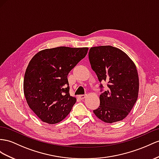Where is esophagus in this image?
<instances>
[{"label": "esophagus", "mask_w": 159, "mask_h": 159, "mask_svg": "<svg viewBox=\"0 0 159 159\" xmlns=\"http://www.w3.org/2000/svg\"><path fill=\"white\" fill-rule=\"evenodd\" d=\"M86 96H87V95H79V98L80 99H81V100H83V99H85V97H86Z\"/></svg>", "instance_id": "1"}]
</instances>
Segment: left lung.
<instances>
[{
	"mask_svg": "<svg viewBox=\"0 0 159 159\" xmlns=\"http://www.w3.org/2000/svg\"><path fill=\"white\" fill-rule=\"evenodd\" d=\"M89 58L99 82L108 83V90L100 95V105L93 113L105 123L123 120L136 103L139 92L135 64L124 52L111 46L91 48Z\"/></svg>",
	"mask_w": 159,
	"mask_h": 159,
	"instance_id": "left-lung-1",
	"label": "left lung"
}]
</instances>
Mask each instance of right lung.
Segmentation results:
<instances>
[{
  "mask_svg": "<svg viewBox=\"0 0 159 159\" xmlns=\"http://www.w3.org/2000/svg\"><path fill=\"white\" fill-rule=\"evenodd\" d=\"M88 50L65 46L45 49L30 61L24 76V95L43 122L57 124L70 112L76 99L69 93L67 76Z\"/></svg>",
  "mask_w": 159,
  "mask_h": 159,
  "instance_id": "1",
  "label": "right lung"
}]
</instances>
